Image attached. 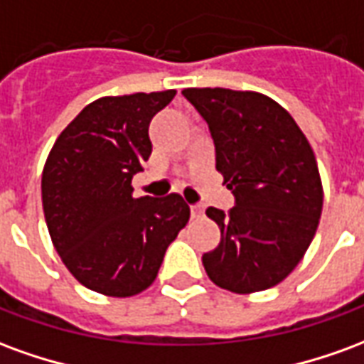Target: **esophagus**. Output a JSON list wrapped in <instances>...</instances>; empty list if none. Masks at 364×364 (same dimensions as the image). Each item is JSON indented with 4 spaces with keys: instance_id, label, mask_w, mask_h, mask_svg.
<instances>
[{
    "instance_id": "34e87169",
    "label": "esophagus",
    "mask_w": 364,
    "mask_h": 364,
    "mask_svg": "<svg viewBox=\"0 0 364 364\" xmlns=\"http://www.w3.org/2000/svg\"><path fill=\"white\" fill-rule=\"evenodd\" d=\"M203 214H205V208H203V206H198V205L191 206V216H193V218H200Z\"/></svg>"
}]
</instances>
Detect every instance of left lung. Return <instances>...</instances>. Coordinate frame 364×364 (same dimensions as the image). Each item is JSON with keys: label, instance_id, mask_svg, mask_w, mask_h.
I'll use <instances>...</instances> for the list:
<instances>
[{"label": "left lung", "instance_id": "1", "mask_svg": "<svg viewBox=\"0 0 364 364\" xmlns=\"http://www.w3.org/2000/svg\"><path fill=\"white\" fill-rule=\"evenodd\" d=\"M208 122L216 169L236 197L224 213L208 206L220 244L203 255L208 279L252 294L289 277L320 224L323 187L316 156L287 109L257 91L183 90Z\"/></svg>", "mask_w": 364, "mask_h": 364}]
</instances>
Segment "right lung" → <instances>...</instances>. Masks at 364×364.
<instances>
[{
	"label": "right lung",
	"mask_w": 364,
	"mask_h": 364,
	"mask_svg": "<svg viewBox=\"0 0 364 364\" xmlns=\"http://www.w3.org/2000/svg\"><path fill=\"white\" fill-rule=\"evenodd\" d=\"M175 90L101 97L68 124L43 169V208L60 259L99 294L134 296L158 277L167 245L189 222L181 195L132 197L150 158L148 127Z\"/></svg>",
	"instance_id": "1"
}]
</instances>
